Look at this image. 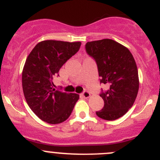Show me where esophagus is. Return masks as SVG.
<instances>
[{
    "label": "esophagus",
    "mask_w": 160,
    "mask_h": 160,
    "mask_svg": "<svg viewBox=\"0 0 160 160\" xmlns=\"http://www.w3.org/2000/svg\"><path fill=\"white\" fill-rule=\"evenodd\" d=\"M82 95H83V97L84 98H88L90 96V93L89 91H88V90H84V91L82 93Z\"/></svg>",
    "instance_id": "1"
}]
</instances>
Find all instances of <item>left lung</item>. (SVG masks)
I'll return each mask as SVG.
<instances>
[{
	"mask_svg": "<svg viewBox=\"0 0 160 160\" xmlns=\"http://www.w3.org/2000/svg\"><path fill=\"white\" fill-rule=\"evenodd\" d=\"M85 49L96 62L100 83L109 87L107 90L101 89L104 105L96 114L108 121L122 117L133 105L139 87L133 56L126 47L109 38L88 42Z\"/></svg>",
	"mask_w": 160,
	"mask_h": 160,
	"instance_id": "8db88e82",
	"label": "left lung"
}]
</instances>
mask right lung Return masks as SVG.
Wrapping results in <instances>:
<instances>
[{
    "label": "right lung",
    "instance_id": "add662e5",
    "mask_svg": "<svg viewBox=\"0 0 160 160\" xmlns=\"http://www.w3.org/2000/svg\"><path fill=\"white\" fill-rule=\"evenodd\" d=\"M80 46V42L46 40L38 43L27 57L22 71L24 95L32 111L47 123L67 120L80 98L77 93L56 90L52 80Z\"/></svg>",
    "mask_w": 160,
    "mask_h": 160
}]
</instances>
